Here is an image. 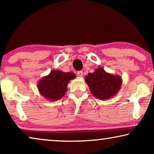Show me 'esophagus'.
I'll list each match as a JSON object with an SVG mask.
<instances>
[{"instance_id":"esophagus-1","label":"esophagus","mask_w":154,"mask_h":154,"mask_svg":"<svg viewBox=\"0 0 154 154\" xmlns=\"http://www.w3.org/2000/svg\"><path fill=\"white\" fill-rule=\"evenodd\" d=\"M77 74H78V75H79V76L82 77V76H83V72L82 71H78V72H77Z\"/></svg>"}]
</instances>
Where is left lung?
<instances>
[{"mask_svg": "<svg viewBox=\"0 0 154 154\" xmlns=\"http://www.w3.org/2000/svg\"><path fill=\"white\" fill-rule=\"evenodd\" d=\"M85 81L94 97L101 100L112 98L118 93L122 85V79L119 75L107 73L102 67L89 73Z\"/></svg>", "mask_w": 154, "mask_h": 154, "instance_id": "left-lung-1", "label": "left lung"}]
</instances>
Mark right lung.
<instances>
[{"mask_svg":"<svg viewBox=\"0 0 154 154\" xmlns=\"http://www.w3.org/2000/svg\"><path fill=\"white\" fill-rule=\"evenodd\" d=\"M75 78L73 72H63L52 70L46 76L40 80L37 87L40 94L46 100L52 102L60 100L67 91V85Z\"/></svg>","mask_w":154,"mask_h":154,"instance_id":"obj_1","label":"right lung"}]
</instances>
